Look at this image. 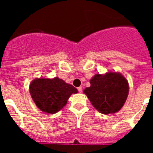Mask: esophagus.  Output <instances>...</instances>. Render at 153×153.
I'll return each mask as SVG.
<instances>
[{"label":"esophagus","instance_id":"1","mask_svg":"<svg viewBox=\"0 0 153 153\" xmlns=\"http://www.w3.org/2000/svg\"><path fill=\"white\" fill-rule=\"evenodd\" d=\"M77 90H78V91H79V93H82V91H83V88H82V86H79V87H78Z\"/></svg>","mask_w":153,"mask_h":153}]
</instances>
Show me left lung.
Masks as SVG:
<instances>
[{"label":"left lung","instance_id":"8db88e82","mask_svg":"<svg viewBox=\"0 0 153 153\" xmlns=\"http://www.w3.org/2000/svg\"><path fill=\"white\" fill-rule=\"evenodd\" d=\"M90 86L83 93L95 109L102 114L115 113L121 109L129 94V83L120 73L96 74L90 81Z\"/></svg>","mask_w":153,"mask_h":153}]
</instances>
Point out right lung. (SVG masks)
I'll list each match as a JSON object with an SVG mask.
<instances>
[{"label": "right lung", "mask_w": 153, "mask_h": 153, "mask_svg": "<svg viewBox=\"0 0 153 153\" xmlns=\"http://www.w3.org/2000/svg\"><path fill=\"white\" fill-rule=\"evenodd\" d=\"M30 93L36 106L47 113L54 114L66 106L67 100L77 90L62 79L36 78L30 84Z\"/></svg>", "instance_id": "1"}]
</instances>
